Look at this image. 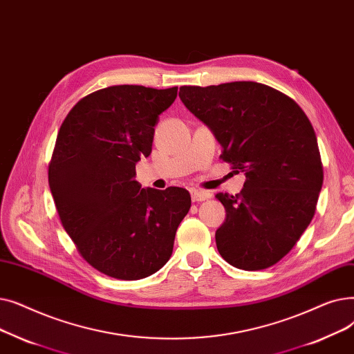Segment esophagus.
I'll return each instance as SVG.
<instances>
[{"label":"esophagus","mask_w":354,"mask_h":354,"mask_svg":"<svg viewBox=\"0 0 354 354\" xmlns=\"http://www.w3.org/2000/svg\"><path fill=\"white\" fill-rule=\"evenodd\" d=\"M190 196H192L193 201H203V200L209 198V193L197 190V189H192L190 190Z\"/></svg>","instance_id":"esophagus-1"}]
</instances>
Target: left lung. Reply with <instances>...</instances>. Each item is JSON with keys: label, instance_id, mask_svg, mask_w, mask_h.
I'll use <instances>...</instances> for the list:
<instances>
[{"label": "left lung", "instance_id": "8db88e82", "mask_svg": "<svg viewBox=\"0 0 354 354\" xmlns=\"http://www.w3.org/2000/svg\"><path fill=\"white\" fill-rule=\"evenodd\" d=\"M181 102L222 145V158L246 177L216 230L222 258L243 271L275 265L295 246L315 213L323 164L314 128L295 100L257 82L181 86Z\"/></svg>", "mask_w": 354, "mask_h": 354}]
</instances>
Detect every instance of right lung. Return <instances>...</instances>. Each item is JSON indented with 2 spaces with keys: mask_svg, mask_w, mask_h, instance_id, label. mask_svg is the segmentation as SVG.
Masks as SVG:
<instances>
[{
  "mask_svg": "<svg viewBox=\"0 0 354 354\" xmlns=\"http://www.w3.org/2000/svg\"><path fill=\"white\" fill-rule=\"evenodd\" d=\"M177 89L96 91L72 108L57 133L48 186L59 217L82 258L108 277L133 281L157 272L190 210L186 189H141L133 178Z\"/></svg>",
  "mask_w": 354,
  "mask_h": 354,
  "instance_id": "1",
  "label": "right lung"
}]
</instances>
